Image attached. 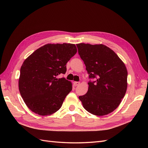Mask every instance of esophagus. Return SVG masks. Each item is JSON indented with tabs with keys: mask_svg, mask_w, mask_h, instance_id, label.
Here are the masks:
<instances>
[{
	"mask_svg": "<svg viewBox=\"0 0 148 148\" xmlns=\"http://www.w3.org/2000/svg\"><path fill=\"white\" fill-rule=\"evenodd\" d=\"M75 86H78V85L79 84V82H75L73 83Z\"/></svg>",
	"mask_w": 148,
	"mask_h": 148,
	"instance_id": "34e87169",
	"label": "esophagus"
}]
</instances>
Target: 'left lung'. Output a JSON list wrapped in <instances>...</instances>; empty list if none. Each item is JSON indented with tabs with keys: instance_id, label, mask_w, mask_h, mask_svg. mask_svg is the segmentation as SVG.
I'll list each match as a JSON object with an SVG mask.
<instances>
[{
	"instance_id": "left-lung-1",
	"label": "left lung",
	"mask_w": 148,
	"mask_h": 148,
	"mask_svg": "<svg viewBox=\"0 0 148 148\" xmlns=\"http://www.w3.org/2000/svg\"><path fill=\"white\" fill-rule=\"evenodd\" d=\"M89 78L88 90L79 96L84 108L93 115L102 116L117 108L127 89L128 72L119 56L103 44H77Z\"/></svg>"
}]
</instances>
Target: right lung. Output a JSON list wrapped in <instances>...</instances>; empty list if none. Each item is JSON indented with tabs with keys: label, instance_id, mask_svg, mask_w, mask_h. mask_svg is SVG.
Returning a JSON list of instances; mask_svg holds the SVG:
<instances>
[{
	"label": "right lung",
	"instance_id": "obj_1",
	"mask_svg": "<svg viewBox=\"0 0 148 148\" xmlns=\"http://www.w3.org/2000/svg\"><path fill=\"white\" fill-rule=\"evenodd\" d=\"M77 52L73 44H47L26 58L20 69L18 87L28 108L39 115L60 109L72 84L65 78L66 64Z\"/></svg>",
	"mask_w": 148,
	"mask_h": 148
}]
</instances>
